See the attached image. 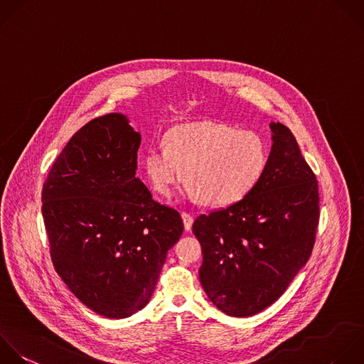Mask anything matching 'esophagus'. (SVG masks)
Masks as SVG:
<instances>
[{
	"instance_id": "obj_1",
	"label": "esophagus",
	"mask_w": 364,
	"mask_h": 364,
	"mask_svg": "<svg viewBox=\"0 0 364 364\" xmlns=\"http://www.w3.org/2000/svg\"><path fill=\"white\" fill-rule=\"evenodd\" d=\"M182 220H183V226H185V230L189 232L191 228H192V223H193V218L191 213H186V212H182Z\"/></svg>"
}]
</instances>
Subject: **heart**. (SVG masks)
Here are the masks:
<instances>
[{
  "label": "heart",
  "mask_w": 364,
  "mask_h": 364,
  "mask_svg": "<svg viewBox=\"0 0 364 364\" xmlns=\"http://www.w3.org/2000/svg\"><path fill=\"white\" fill-rule=\"evenodd\" d=\"M267 161V146L256 132L199 121L175 127L165 145L149 146L142 168L159 196H169L183 179L188 199L220 208L245 199L262 179Z\"/></svg>",
  "instance_id": "heart-1"
}]
</instances>
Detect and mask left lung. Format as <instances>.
<instances>
[{"mask_svg":"<svg viewBox=\"0 0 364 364\" xmlns=\"http://www.w3.org/2000/svg\"><path fill=\"white\" fill-rule=\"evenodd\" d=\"M266 171L242 200L200 215V284L228 316L249 317L274 303L310 257L318 223V189L290 129L269 124Z\"/></svg>","mask_w":364,"mask_h":364,"instance_id":"left-lung-1","label":"left lung"}]
</instances>
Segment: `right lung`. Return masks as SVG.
I'll return each mask as SVG.
<instances>
[{"label":"right lung","instance_id":"obj_1","mask_svg":"<svg viewBox=\"0 0 364 364\" xmlns=\"http://www.w3.org/2000/svg\"><path fill=\"white\" fill-rule=\"evenodd\" d=\"M141 134L124 114L82 127L43 188V216L57 273L88 309L125 318L144 309L168 250L178 210L159 205L135 175Z\"/></svg>","mask_w":364,"mask_h":364}]
</instances>
